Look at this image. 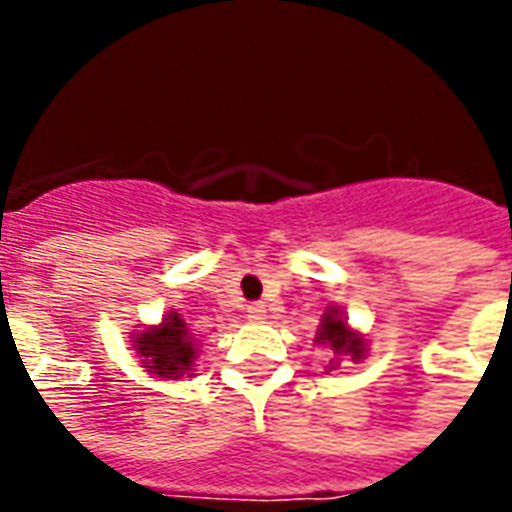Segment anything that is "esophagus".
Instances as JSON below:
<instances>
[{"instance_id":"esophagus-1","label":"esophagus","mask_w":512,"mask_h":512,"mask_svg":"<svg viewBox=\"0 0 512 512\" xmlns=\"http://www.w3.org/2000/svg\"><path fill=\"white\" fill-rule=\"evenodd\" d=\"M246 315H249V321H263L266 318V304H249Z\"/></svg>"}]
</instances>
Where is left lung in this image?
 I'll use <instances>...</instances> for the list:
<instances>
[{"label":"left lung","instance_id":"1","mask_svg":"<svg viewBox=\"0 0 512 512\" xmlns=\"http://www.w3.org/2000/svg\"><path fill=\"white\" fill-rule=\"evenodd\" d=\"M315 343L329 345L337 356H351V362L365 359V351H367L365 337H362L359 332H354V329L345 323L343 312L334 310V307H329V310L323 312L321 329H318V334H315ZM329 365H334V359L329 362Z\"/></svg>","mask_w":512,"mask_h":512}]
</instances>
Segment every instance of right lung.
Masks as SVG:
<instances>
[{
	"mask_svg": "<svg viewBox=\"0 0 512 512\" xmlns=\"http://www.w3.org/2000/svg\"><path fill=\"white\" fill-rule=\"evenodd\" d=\"M131 340L136 354L142 356V367H147V373L169 381L194 376L197 345L178 312H169L164 323L136 332Z\"/></svg>",
	"mask_w": 512,
	"mask_h": 512,
	"instance_id": "add662e5",
	"label": "right lung"
}]
</instances>
